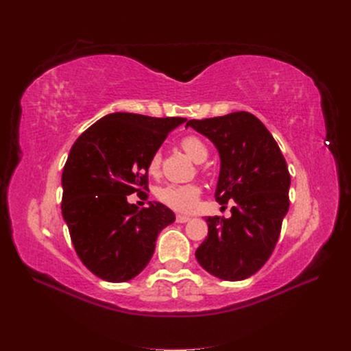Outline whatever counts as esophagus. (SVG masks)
Masks as SVG:
<instances>
[{
    "label": "esophagus",
    "instance_id": "obj_1",
    "mask_svg": "<svg viewBox=\"0 0 351 351\" xmlns=\"http://www.w3.org/2000/svg\"><path fill=\"white\" fill-rule=\"evenodd\" d=\"M176 219H177V222H187V221L190 219V217L183 215V214H178V215L176 217Z\"/></svg>",
    "mask_w": 351,
    "mask_h": 351
}]
</instances>
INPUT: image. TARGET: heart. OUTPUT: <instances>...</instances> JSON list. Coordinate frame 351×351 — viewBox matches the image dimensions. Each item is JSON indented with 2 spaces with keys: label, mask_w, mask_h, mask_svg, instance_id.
<instances>
[{
  "label": "heart",
  "mask_w": 351,
  "mask_h": 351,
  "mask_svg": "<svg viewBox=\"0 0 351 351\" xmlns=\"http://www.w3.org/2000/svg\"><path fill=\"white\" fill-rule=\"evenodd\" d=\"M182 147L197 164L204 162L208 158V147L197 136H186L182 141ZM159 168H161V154L154 152L147 162V171L151 176H158ZM200 193L202 189L196 183L167 184L158 189L156 197L161 204L174 210L192 212L197 206Z\"/></svg>",
  "instance_id": "b5f03b06"
}]
</instances>
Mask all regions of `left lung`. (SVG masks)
Instances as JSON below:
<instances>
[{
	"mask_svg": "<svg viewBox=\"0 0 351 351\" xmlns=\"http://www.w3.org/2000/svg\"><path fill=\"white\" fill-rule=\"evenodd\" d=\"M187 125L218 149L217 202H234L230 218H206L208 237L197 247L196 259L217 278L246 280L263 267L278 241L290 206L287 162L272 134L250 112L190 120Z\"/></svg>",
	"mask_w": 351,
	"mask_h": 351,
	"instance_id": "8db88e82",
	"label": "left lung"
}]
</instances>
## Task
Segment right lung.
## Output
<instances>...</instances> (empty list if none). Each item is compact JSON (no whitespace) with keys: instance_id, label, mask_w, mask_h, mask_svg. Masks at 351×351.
<instances>
[{"instance_id":"obj_1","label":"right lung","mask_w":351,"mask_h":351,"mask_svg":"<svg viewBox=\"0 0 351 351\" xmlns=\"http://www.w3.org/2000/svg\"><path fill=\"white\" fill-rule=\"evenodd\" d=\"M184 121L112 112L71 146L61 177L62 218L77 256L97 277L110 282L134 278L149 263L159 232L176 221L159 202L139 209L127 196L147 190L151 155Z\"/></svg>"}]
</instances>
